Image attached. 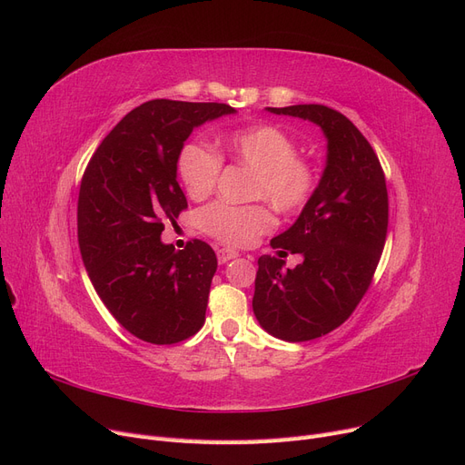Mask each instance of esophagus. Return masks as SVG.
Wrapping results in <instances>:
<instances>
[{"label":"esophagus","mask_w":465,"mask_h":465,"mask_svg":"<svg viewBox=\"0 0 465 465\" xmlns=\"http://www.w3.org/2000/svg\"><path fill=\"white\" fill-rule=\"evenodd\" d=\"M238 256V252L232 250V248H219L217 250V260L219 263H227L231 260H234Z\"/></svg>","instance_id":"1"}]
</instances>
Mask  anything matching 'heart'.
<instances>
[{
	"label": "heart",
	"instance_id": "1",
	"mask_svg": "<svg viewBox=\"0 0 465 465\" xmlns=\"http://www.w3.org/2000/svg\"><path fill=\"white\" fill-rule=\"evenodd\" d=\"M232 163L254 171L252 198H265L283 213H294L308 203L316 188V171L299 157V145L279 125H252L227 137ZM223 159L203 142H188L178 153V176L192 200L200 202L215 190ZM202 229L229 246H250L275 224L263 203H211L200 215Z\"/></svg>",
	"mask_w": 465,
	"mask_h": 465
}]
</instances>
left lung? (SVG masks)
I'll return each instance as SVG.
<instances>
[{
    "label": "left lung",
    "mask_w": 465,
    "mask_h": 465,
    "mask_svg": "<svg viewBox=\"0 0 465 465\" xmlns=\"http://www.w3.org/2000/svg\"><path fill=\"white\" fill-rule=\"evenodd\" d=\"M316 124L328 142L312 198L291 227L272 238L277 256L258 260L252 299L260 326L285 341L335 330L367 292L388 232V192L374 149L341 112L322 104L265 108ZM287 253L303 262L284 267Z\"/></svg>",
    "instance_id": "8db88e82"
}]
</instances>
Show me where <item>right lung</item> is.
Segmentation results:
<instances>
[{"instance_id": "right-lung-1", "label": "right lung", "mask_w": 465, "mask_h": 465, "mask_svg": "<svg viewBox=\"0 0 465 465\" xmlns=\"http://www.w3.org/2000/svg\"><path fill=\"white\" fill-rule=\"evenodd\" d=\"M234 112L219 103H143L103 139L83 174V263L110 314L147 343H178L205 322L215 252L202 241L176 252L161 241L163 221L188 207L176 180L184 142L205 122Z\"/></svg>"}]
</instances>
